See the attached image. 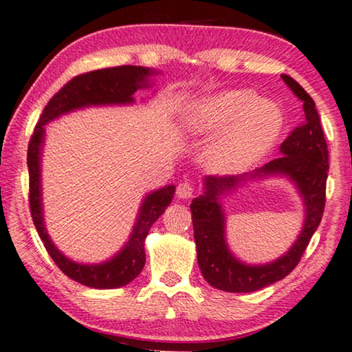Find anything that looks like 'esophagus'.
<instances>
[{"mask_svg":"<svg viewBox=\"0 0 352 352\" xmlns=\"http://www.w3.org/2000/svg\"><path fill=\"white\" fill-rule=\"evenodd\" d=\"M193 190H195V188H193V186L190 184V182L184 181V182H181L179 186H177L176 195L179 197V198H190L193 195Z\"/></svg>","mask_w":352,"mask_h":352,"instance_id":"obj_1","label":"esophagus"}]
</instances>
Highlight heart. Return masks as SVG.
Wrapping results in <instances>:
<instances>
[{"label": "heart", "mask_w": 352, "mask_h": 352, "mask_svg": "<svg viewBox=\"0 0 352 352\" xmlns=\"http://www.w3.org/2000/svg\"><path fill=\"white\" fill-rule=\"evenodd\" d=\"M195 135H212L228 126L210 149V164L222 173L241 171L272 149L284 126L283 111L248 89L227 90L198 101L186 117Z\"/></svg>", "instance_id": "obj_1"}]
</instances>
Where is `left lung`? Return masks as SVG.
I'll return each mask as SVG.
<instances>
[{
	"label": "left lung",
	"mask_w": 352,
	"mask_h": 352,
	"mask_svg": "<svg viewBox=\"0 0 352 352\" xmlns=\"http://www.w3.org/2000/svg\"><path fill=\"white\" fill-rule=\"evenodd\" d=\"M284 84L303 101L305 120L290 131L279 146L283 155L268 162L254 176L286 175L297 184L307 206L303 230L290 251L281 258L267 265H246L236 261L228 251L223 236V212L217 198L235 187L243 176H208L205 193L192 201L193 236L197 258L203 276L212 287L226 292H254L286 278L307 251L309 239L322 221L325 206V184L329 171V149L320 126V117L311 96L297 80L287 74L281 76Z\"/></svg>",
	"instance_id": "8db88e82"
}]
</instances>
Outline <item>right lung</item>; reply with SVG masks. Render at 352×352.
I'll return each mask as SVG.
<instances>
[{
    "mask_svg": "<svg viewBox=\"0 0 352 352\" xmlns=\"http://www.w3.org/2000/svg\"><path fill=\"white\" fill-rule=\"evenodd\" d=\"M151 74V69L141 66L124 65L114 68H103L89 71V73L74 76L68 80L57 94L52 96L41 114L34 131L28 142L27 162L30 176V212L33 223L43 239L45 251L52 257L55 265L62 270L66 276L74 279L87 287L94 289H116L125 286L138 276L146 263L144 238L149 233L157 219L170 206L175 195V186H166L160 190L152 192L144 198L141 205L138 221L135 223L133 233L126 243V246L109 262L101 265H82L66 258L45 232L43 221V205H41V144L44 138V125L55 117L69 111L84 108L90 104H124L133 101L136 90L144 87L146 78Z\"/></svg>",
    "mask_w": 352,
    "mask_h": 352,
    "instance_id": "right-lung-1",
    "label": "right lung"
}]
</instances>
